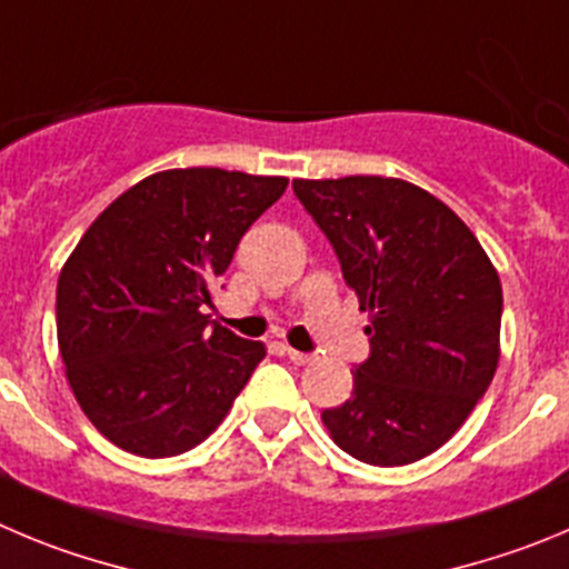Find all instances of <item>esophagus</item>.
<instances>
[{
	"instance_id": "esophagus-1",
	"label": "esophagus",
	"mask_w": 569,
	"mask_h": 569,
	"mask_svg": "<svg viewBox=\"0 0 569 569\" xmlns=\"http://www.w3.org/2000/svg\"><path fill=\"white\" fill-rule=\"evenodd\" d=\"M283 350H286V357H289L295 365H311V362H315V357H311V353H302V350H295V348H283Z\"/></svg>"
}]
</instances>
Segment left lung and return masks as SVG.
<instances>
[{
	"label": "left lung",
	"mask_w": 569,
	"mask_h": 569,
	"mask_svg": "<svg viewBox=\"0 0 569 569\" xmlns=\"http://www.w3.org/2000/svg\"><path fill=\"white\" fill-rule=\"evenodd\" d=\"M368 311L370 359L322 412L350 458L407 466L452 438L500 362L502 286L458 212L407 179H295Z\"/></svg>",
	"instance_id": "obj_1"
}]
</instances>
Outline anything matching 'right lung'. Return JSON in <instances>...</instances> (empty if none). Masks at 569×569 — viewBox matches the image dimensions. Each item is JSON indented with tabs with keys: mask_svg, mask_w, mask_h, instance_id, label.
Here are the masks:
<instances>
[{
	"mask_svg": "<svg viewBox=\"0 0 569 569\" xmlns=\"http://www.w3.org/2000/svg\"><path fill=\"white\" fill-rule=\"evenodd\" d=\"M286 177L171 168L117 196L58 274L67 381L103 438L173 458L230 412L267 345L212 326V280Z\"/></svg>",
	"mask_w": 569,
	"mask_h": 569,
	"instance_id": "1",
	"label": "right lung"
}]
</instances>
